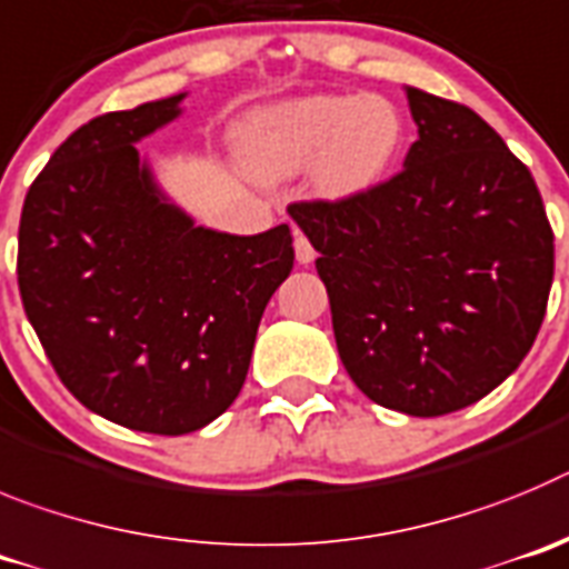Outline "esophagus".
<instances>
[{"label":"esophagus","mask_w":569,"mask_h":569,"mask_svg":"<svg viewBox=\"0 0 569 569\" xmlns=\"http://www.w3.org/2000/svg\"><path fill=\"white\" fill-rule=\"evenodd\" d=\"M295 254L300 263H311L315 260V247H311V240L300 229H295Z\"/></svg>","instance_id":"obj_1"}]
</instances>
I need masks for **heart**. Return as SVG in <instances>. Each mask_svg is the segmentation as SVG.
I'll list each match as a JSON object with an SVG mask.
<instances>
[{"mask_svg":"<svg viewBox=\"0 0 569 569\" xmlns=\"http://www.w3.org/2000/svg\"><path fill=\"white\" fill-rule=\"evenodd\" d=\"M402 147L406 119L386 96H306L266 110L249 130L260 172L291 176L317 161V183L335 196L377 187Z\"/></svg>","mask_w":569,"mask_h":569,"instance_id":"b5f03b06","label":"heart"}]
</instances>
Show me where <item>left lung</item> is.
Returning <instances> with one entry per match:
<instances>
[{"label": "left lung", "mask_w": 569, "mask_h": 569, "mask_svg": "<svg viewBox=\"0 0 569 569\" xmlns=\"http://www.w3.org/2000/svg\"><path fill=\"white\" fill-rule=\"evenodd\" d=\"M406 167L289 214L320 252L340 360L377 406L442 417L519 368L547 311L552 229L539 187L470 107L408 87Z\"/></svg>", "instance_id": "8db88e82"}]
</instances>
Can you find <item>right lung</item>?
Here are the masks:
<instances>
[{
  "label": "right lung",
  "instance_id": "obj_1",
  "mask_svg": "<svg viewBox=\"0 0 569 569\" xmlns=\"http://www.w3.org/2000/svg\"><path fill=\"white\" fill-rule=\"evenodd\" d=\"M104 112L50 156L19 221V295L50 366L81 406L178 437L221 417L247 380L269 297L295 266L286 223L192 227L138 161L178 101Z\"/></svg>",
  "mask_w": 569,
  "mask_h": 569
}]
</instances>
